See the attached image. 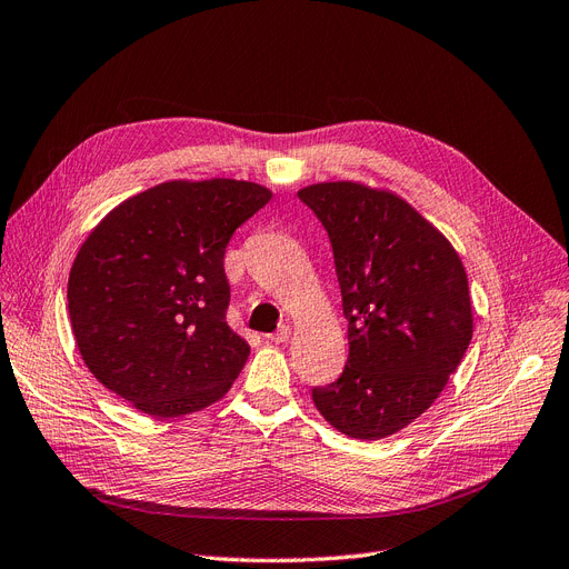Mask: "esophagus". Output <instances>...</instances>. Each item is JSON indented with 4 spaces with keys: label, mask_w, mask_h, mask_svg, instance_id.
Instances as JSON below:
<instances>
[{
    "label": "esophagus",
    "mask_w": 569,
    "mask_h": 569,
    "mask_svg": "<svg viewBox=\"0 0 569 569\" xmlns=\"http://www.w3.org/2000/svg\"><path fill=\"white\" fill-rule=\"evenodd\" d=\"M267 339L274 341V343H283V341L290 339V328H288V326H281L274 335H267Z\"/></svg>",
    "instance_id": "1"
}]
</instances>
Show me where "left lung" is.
Returning <instances> with one entry per match:
<instances>
[{"instance_id": "1", "label": "left lung", "mask_w": 569, "mask_h": 569, "mask_svg": "<svg viewBox=\"0 0 569 569\" xmlns=\"http://www.w3.org/2000/svg\"><path fill=\"white\" fill-rule=\"evenodd\" d=\"M298 197L328 230L349 320V360L313 405L343 435L383 439L432 407L472 341L462 260L390 190L330 181Z\"/></svg>"}]
</instances>
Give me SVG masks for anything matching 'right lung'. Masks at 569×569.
<instances>
[{"instance_id": "right-lung-1", "label": "right lung", "mask_w": 569, "mask_h": 569, "mask_svg": "<svg viewBox=\"0 0 569 569\" xmlns=\"http://www.w3.org/2000/svg\"><path fill=\"white\" fill-rule=\"evenodd\" d=\"M269 200L251 181H164L100 220L67 283L73 339L97 381L153 418L223 398L251 353L226 320L223 258Z\"/></svg>"}]
</instances>
